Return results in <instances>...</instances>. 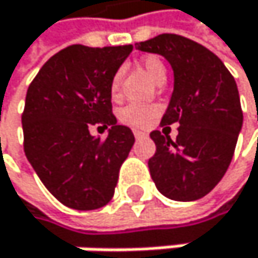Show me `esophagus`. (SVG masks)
Returning a JSON list of instances; mask_svg holds the SVG:
<instances>
[{"label": "esophagus", "mask_w": 258, "mask_h": 258, "mask_svg": "<svg viewBox=\"0 0 258 258\" xmlns=\"http://www.w3.org/2000/svg\"><path fill=\"white\" fill-rule=\"evenodd\" d=\"M133 135H135L136 139H141V138H145V136H147L144 132H139V130H133Z\"/></svg>", "instance_id": "1"}]
</instances>
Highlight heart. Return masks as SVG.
<instances>
[{
    "instance_id": "b5f03b06",
    "label": "heart",
    "mask_w": 258,
    "mask_h": 258,
    "mask_svg": "<svg viewBox=\"0 0 258 258\" xmlns=\"http://www.w3.org/2000/svg\"><path fill=\"white\" fill-rule=\"evenodd\" d=\"M142 66L155 82H161L165 79V66L164 63L155 57L148 55L142 60ZM110 93L113 97H117L120 93V71H117L110 83ZM159 114V106L158 105H150V103H128L119 111V120L123 122L125 125H130L133 128H145L148 126L153 119Z\"/></svg>"
}]
</instances>
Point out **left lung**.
I'll return each mask as SVG.
<instances>
[{"label": "left lung", "instance_id": "left-lung-1", "mask_svg": "<svg viewBox=\"0 0 258 258\" xmlns=\"http://www.w3.org/2000/svg\"><path fill=\"white\" fill-rule=\"evenodd\" d=\"M135 46L165 57L175 74L161 126L179 123L178 136L150 133L156 144L148 159L152 179L170 200H200L220 182L234 156L243 123L235 79L212 51L182 35L161 34Z\"/></svg>", "mask_w": 258, "mask_h": 258}]
</instances>
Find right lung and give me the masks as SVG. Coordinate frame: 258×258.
Segmentation results:
<instances>
[{"mask_svg":"<svg viewBox=\"0 0 258 258\" xmlns=\"http://www.w3.org/2000/svg\"><path fill=\"white\" fill-rule=\"evenodd\" d=\"M133 44H71L49 58L27 88L21 114L24 153L61 204L93 211L111 201L119 168L135 144L113 114L110 83ZM110 126L106 140L89 128Z\"/></svg>","mask_w":258,"mask_h":258,"instance_id":"right-lung-1","label":"right lung"}]
</instances>
